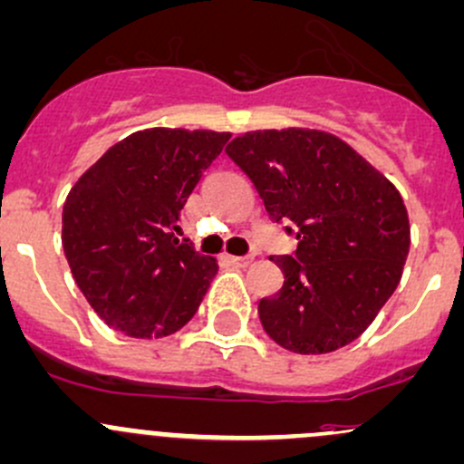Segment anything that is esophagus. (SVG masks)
Instances as JSON below:
<instances>
[{
	"label": "esophagus",
	"instance_id": "esophagus-1",
	"mask_svg": "<svg viewBox=\"0 0 464 464\" xmlns=\"http://www.w3.org/2000/svg\"><path fill=\"white\" fill-rule=\"evenodd\" d=\"M224 260L228 262V265L231 266H237V269H246L248 265H251L253 262V256H248V257H237V256H224Z\"/></svg>",
	"mask_w": 464,
	"mask_h": 464
}]
</instances>
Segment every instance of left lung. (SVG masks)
Instances as JSON below:
<instances>
[{
	"instance_id": "1",
	"label": "left lung",
	"mask_w": 464,
	"mask_h": 464,
	"mask_svg": "<svg viewBox=\"0 0 464 464\" xmlns=\"http://www.w3.org/2000/svg\"><path fill=\"white\" fill-rule=\"evenodd\" d=\"M227 153L251 178L269 218L295 231V256L276 257L285 285L257 304L265 331L302 355L347 347L402 277L411 245L402 195L326 130H248Z\"/></svg>"
}]
</instances>
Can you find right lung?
Wrapping results in <instances>:
<instances>
[{
	"label": "right lung",
	"instance_id": "add662e5",
	"mask_svg": "<svg viewBox=\"0 0 464 464\" xmlns=\"http://www.w3.org/2000/svg\"><path fill=\"white\" fill-rule=\"evenodd\" d=\"M228 138L207 129L138 130L72 184L62 245L77 286L111 329L158 340L198 314L218 260L175 231Z\"/></svg>",
	"mask_w": 464,
	"mask_h": 464
}]
</instances>
